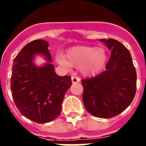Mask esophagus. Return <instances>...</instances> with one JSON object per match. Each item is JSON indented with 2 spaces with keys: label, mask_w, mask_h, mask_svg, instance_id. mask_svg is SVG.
I'll list each match as a JSON object with an SVG mask.
<instances>
[{
  "label": "esophagus",
  "mask_w": 146,
  "mask_h": 146,
  "mask_svg": "<svg viewBox=\"0 0 146 146\" xmlns=\"http://www.w3.org/2000/svg\"><path fill=\"white\" fill-rule=\"evenodd\" d=\"M72 81L73 83H76V82H79L80 81V79L78 77H77V76H72Z\"/></svg>",
  "instance_id": "34e87169"
}]
</instances>
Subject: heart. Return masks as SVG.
Returning <instances> with one entry per match:
<instances>
[{"label":"heart","mask_w":146,"mask_h":146,"mask_svg":"<svg viewBox=\"0 0 146 146\" xmlns=\"http://www.w3.org/2000/svg\"><path fill=\"white\" fill-rule=\"evenodd\" d=\"M106 52L103 49L88 46H77L67 50L66 56L60 55L58 61L66 67H80L82 74L93 75L102 68L106 61Z\"/></svg>","instance_id":"heart-1"}]
</instances>
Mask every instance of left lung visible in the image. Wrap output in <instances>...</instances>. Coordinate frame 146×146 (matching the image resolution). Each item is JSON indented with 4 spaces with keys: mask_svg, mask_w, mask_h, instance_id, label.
<instances>
[{
    "mask_svg": "<svg viewBox=\"0 0 146 146\" xmlns=\"http://www.w3.org/2000/svg\"><path fill=\"white\" fill-rule=\"evenodd\" d=\"M111 50L106 70L82 80V101L90 114L102 118L116 116L129 106L135 96L137 74L128 49L113 38L99 39Z\"/></svg>",
    "mask_w": 146,
    "mask_h": 146,
    "instance_id": "8db88e82",
    "label": "left lung"
}]
</instances>
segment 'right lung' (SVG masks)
I'll use <instances>...</instances> for the list:
<instances>
[{
  "label": "right lung",
  "mask_w": 146,
  "mask_h": 146,
  "mask_svg": "<svg viewBox=\"0 0 146 146\" xmlns=\"http://www.w3.org/2000/svg\"><path fill=\"white\" fill-rule=\"evenodd\" d=\"M48 42L34 40L23 47L14 59L11 77V95L22 115L38 123H48L60 115L64 95L72 86L70 76L57 75L52 64L36 67L33 59L42 54L52 57Z\"/></svg>",
  "instance_id": "obj_1"
}]
</instances>
